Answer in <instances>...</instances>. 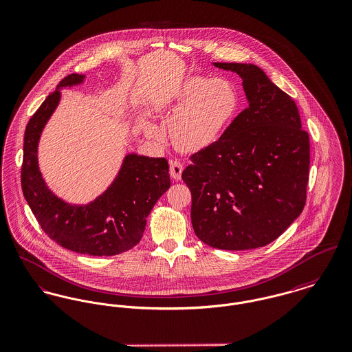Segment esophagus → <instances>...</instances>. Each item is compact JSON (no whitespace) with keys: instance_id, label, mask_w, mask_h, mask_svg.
<instances>
[{"instance_id":"1","label":"esophagus","mask_w":352,"mask_h":352,"mask_svg":"<svg viewBox=\"0 0 352 352\" xmlns=\"http://www.w3.org/2000/svg\"><path fill=\"white\" fill-rule=\"evenodd\" d=\"M182 171H184V164L179 162V161H170V175L173 179L178 181L181 179V175H182Z\"/></svg>"}]
</instances>
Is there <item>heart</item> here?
Here are the masks:
<instances>
[{"mask_svg":"<svg viewBox=\"0 0 352 352\" xmlns=\"http://www.w3.org/2000/svg\"><path fill=\"white\" fill-rule=\"evenodd\" d=\"M239 106V92L230 81L190 76L177 87L162 109L171 118L168 133L174 146L182 151H195L216 140ZM146 134L162 135L154 124L146 126Z\"/></svg>","mask_w":352,"mask_h":352,"instance_id":"heart-1","label":"heart"}]
</instances>
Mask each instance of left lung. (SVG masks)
<instances>
[{
	"mask_svg": "<svg viewBox=\"0 0 352 352\" xmlns=\"http://www.w3.org/2000/svg\"><path fill=\"white\" fill-rule=\"evenodd\" d=\"M214 65L240 75L249 106L190 157L182 179L191 192V223L212 248L254 249L281 236L304 209L309 135L296 103L261 68Z\"/></svg>",
	"mask_w": 352,
	"mask_h": 352,
	"instance_id": "8db88e82",
	"label": "left lung"
}]
</instances>
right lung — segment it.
Listing matches in <instances>:
<instances>
[{
    "mask_svg": "<svg viewBox=\"0 0 352 352\" xmlns=\"http://www.w3.org/2000/svg\"><path fill=\"white\" fill-rule=\"evenodd\" d=\"M84 78L79 74L64 78L29 119L21 188L30 210L50 239L81 254L113 256L140 241L146 218L170 188L168 163L164 158L126 155L109 189L88 205L67 204L48 189L37 162L38 139L60 102V88L80 84Z\"/></svg>",
    "mask_w": 352,
    "mask_h": 352,
    "instance_id": "add662e5",
    "label": "right lung"
}]
</instances>
